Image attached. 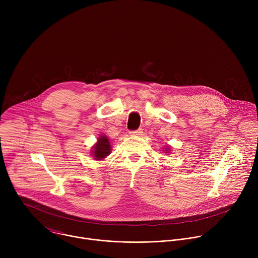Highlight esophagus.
<instances>
[{
    "instance_id": "esophagus-1",
    "label": "esophagus",
    "mask_w": 258,
    "mask_h": 258,
    "mask_svg": "<svg viewBox=\"0 0 258 258\" xmlns=\"http://www.w3.org/2000/svg\"><path fill=\"white\" fill-rule=\"evenodd\" d=\"M132 136H142L143 135V130L142 128H139V130H137V131H134V132H131L130 133Z\"/></svg>"
}]
</instances>
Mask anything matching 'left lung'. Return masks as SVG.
Here are the masks:
<instances>
[{"label":"left lung","instance_id":"1","mask_svg":"<svg viewBox=\"0 0 258 258\" xmlns=\"http://www.w3.org/2000/svg\"><path fill=\"white\" fill-rule=\"evenodd\" d=\"M162 151L165 153V154H169V153H171V147L170 146H164L163 148H162Z\"/></svg>","mask_w":258,"mask_h":258}]
</instances>
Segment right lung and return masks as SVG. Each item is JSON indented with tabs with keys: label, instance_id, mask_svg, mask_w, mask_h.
I'll use <instances>...</instances> for the list:
<instances>
[{
	"label": "right lung",
	"instance_id": "right-lung-1",
	"mask_svg": "<svg viewBox=\"0 0 258 258\" xmlns=\"http://www.w3.org/2000/svg\"><path fill=\"white\" fill-rule=\"evenodd\" d=\"M111 148L112 147L109 142V139L105 134H102L100 137H98L97 142L93 146L92 157L95 160H103L111 153Z\"/></svg>",
	"mask_w": 258,
	"mask_h": 258
}]
</instances>
